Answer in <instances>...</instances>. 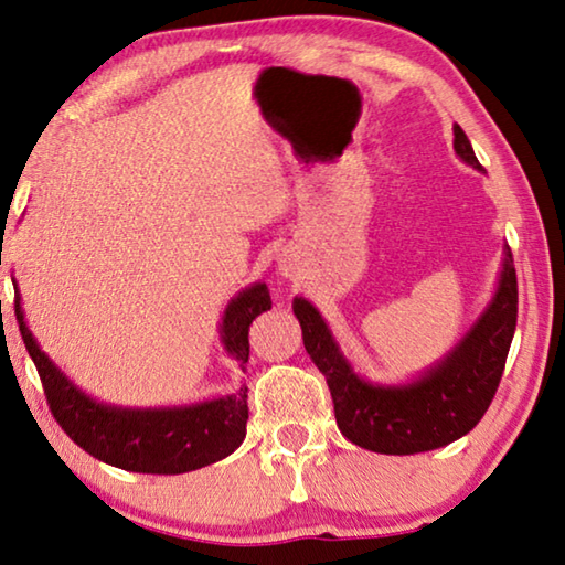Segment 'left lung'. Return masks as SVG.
Returning a JSON list of instances; mask_svg holds the SVG:
<instances>
[{"label":"left lung","instance_id":"8db88e82","mask_svg":"<svg viewBox=\"0 0 565 565\" xmlns=\"http://www.w3.org/2000/svg\"><path fill=\"white\" fill-rule=\"evenodd\" d=\"M452 135L456 154L480 170L463 129L456 125ZM292 312L300 320L305 350L328 381L338 428L350 443L385 456L436 450L476 428L503 377L518 320L513 255L511 247H505L498 290L466 338L418 381L405 385L363 381L308 300L295 298Z\"/></svg>","mask_w":565,"mask_h":565}]
</instances>
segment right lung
Instances as JSON below:
<instances>
[{
  "label": "right lung",
  "instance_id": "right-lung-1",
  "mask_svg": "<svg viewBox=\"0 0 565 565\" xmlns=\"http://www.w3.org/2000/svg\"><path fill=\"white\" fill-rule=\"evenodd\" d=\"M14 292V316L20 322L26 353L34 360L36 373L42 377L54 420L89 456H95L102 463L132 470V473L178 476L217 463L230 452H235L239 443L245 440V385L237 393L198 405H184V408L132 411L92 401L42 353L32 330L24 322L20 290ZM270 308L273 300L265 282L249 285L225 308L220 338L227 353L243 370L249 358V326L260 312Z\"/></svg>",
  "mask_w": 565,
  "mask_h": 565
}]
</instances>
